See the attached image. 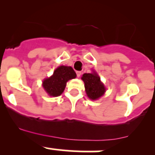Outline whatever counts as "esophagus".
<instances>
[{
  "mask_svg": "<svg viewBox=\"0 0 155 155\" xmlns=\"http://www.w3.org/2000/svg\"><path fill=\"white\" fill-rule=\"evenodd\" d=\"M81 74H82V72H81V71H76V76H77V77H79V76H81Z\"/></svg>",
  "mask_w": 155,
  "mask_h": 155,
  "instance_id": "obj_1",
  "label": "esophagus"
}]
</instances>
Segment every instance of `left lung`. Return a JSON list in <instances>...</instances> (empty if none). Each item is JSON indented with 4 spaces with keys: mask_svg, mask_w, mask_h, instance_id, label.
Returning <instances> with one entry per match:
<instances>
[{
    "mask_svg": "<svg viewBox=\"0 0 155 155\" xmlns=\"http://www.w3.org/2000/svg\"><path fill=\"white\" fill-rule=\"evenodd\" d=\"M82 79L85 83V91L89 99L96 101L101 97L106 92L105 86L101 82V78L95 71L91 73H84Z\"/></svg>",
    "mask_w": 155,
    "mask_h": 155,
    "instance_id": "1",
    "label": "left lung"
}]
</instances>
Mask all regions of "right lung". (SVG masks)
Listing matches in <instances>:
<instances>
[{
    "label": "right lung",
    "mask_w": 155,
    "mask_h": 155,
    "mask_svg": "<svg viewBox=\"0 0 155 155\" xmlns=\"http://www.w3.org/2000/svg\"><path fill=\"white\" fill-rule=\"evenodd\" d=\"M76 77V73L71 67L60 66L55 69L52 76L43 80V87L49 96H60L64 91L68 81Z\"/></svg>",
    "instance_id": "right-lung-1"
}]
</instances>
